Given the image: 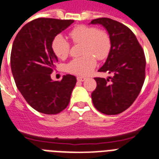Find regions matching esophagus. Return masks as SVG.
<instances>
[{
	"mask_svg": "<svg viewBox=\"0 0 159 159\" xmlns=\"http://www.w3.org/2000/svg\"><path fill=\"white\" fill-rule=\"evenodd\" d=\"M85 80V77H82V76H78V77H77V80L80 81V82H83V81H84Z\"/></svg>",
	"mask_w": 159,
	"mask_h": 159,
	"instance_id": "34e87169",
	"label": "esophagus"
}]
</instances>
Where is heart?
<instances>
[{
    "mask_svg": "<svg viewBox=\"0 0 159 159\" xmlns=\"http://www.w3.org/2000/svg\"><path fill=\"white\" fill-rule=\"evenodd\" d=\"M69 37L75 45H82L81 57L75 58L66 66L67 72L76 75H87L96 66L97 60H104L109 55L111 41L104 30L80 25L70 30ZM51 50L59 59L65 60L70 52V44L61 35H55L51 42Z\"/></svg>",
    "mask_w": 159,
    "mask_h": 159,
    "instance_id": "1",
    "label": "heart"
}]
</instances>
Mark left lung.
Here are the masks:
<instances>
[{
	"instance_id": "obj_1",
	"label": "left lung",
	"mask_w": 159,
	"mask_h": 159,
	"mask_svg": "<svg viewBox=\"0 0 159 159\" xmlns=\"http://www.w3.org/2000/svg\"><path fill=\"white\" fill-rule=\"evenodd\" d=\"M90 23L102 25L109 32L111 48L99 72L113 75L107 80L94 78L97 86L91 94L93 104L103 114H119L132 105L142 89L146 67L144 52L132 30L120 22L99 18Z\"/></svg>"
}]
</instances>
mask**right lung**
Instances as JSON below:
<instances>
[{
	"label": "right lung",
	"mask_w": 159,
	"mask_h": 159,
	"mask_svg": "<svg viewBox=\"0 0 159 159\" xmlns=\"http://www.w3.org/2000/svg\"><path fill=\"white\" fill-rule=\"evenodd\" d=\"M73 20L38 18L25 25L15 38L11 67L17 89L36 111L56 114L66 109L76 84L75 76L64 75L53 81L50 74L57 61L51 50L55 35L70 26Z\"/></svg>",
	"instance_id": "add662e5"
}]
</instances>
